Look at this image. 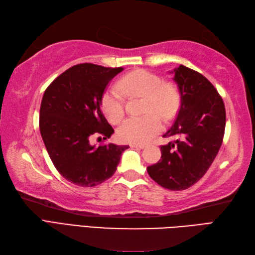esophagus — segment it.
<instances>
[{
	"mask_svg": "<svg viewBox=\"0 0 255 255\" xmlns=\"http://www.w3.org/2000/svg\"><path fill=\"white\" fill-rule=\"evenodd\" d=\"M131 147L133 148H137V149H144L145 145H139V144H131Z\"/></svg>",
	"mask_w": 255,
	"mask_h": 255,
	"instance_id": "1",
	"label": "esophagus"
}]
</instances>
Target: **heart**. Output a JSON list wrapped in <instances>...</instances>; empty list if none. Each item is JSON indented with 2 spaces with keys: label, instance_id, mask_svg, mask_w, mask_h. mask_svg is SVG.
<instances>
[{
  "label": "heart",
  "instance_id": "heart-1",
  "mask_svg": "<svg viewBox=\"0 0 255 255\" xmlns=\"http://www.w3.org/2000/svg\"><path fill=\"white\" fill-rule=\"evenodd\" d=\"M134 97L144 96L143 118H129L118 128V136L122 142L145 144L160 133V119L170 120L177 111L180 95L172 83L162 82L159 75L147 70H136L124 75L117 88H109L101 96L100 107L111 123L122 120L126 113L124 97L121 93Z\"/></svg>",
  "mask_w": 255,
  "mask_h": 255
}]
</instances>
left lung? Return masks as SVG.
Returning <instances> with one entry per match:
<instances>
[{"mask_svg": "<svg viewBox=\"0 0 255 255\" xmlns=\"http://www.w3.org/2000/svg\"><path fill=\"white\" fill-rule=\"evenodd\" d=\"M181 105L165 137L161 159L147 167L149 177L162 188L181 191L195 184L211 167L223 143L226 110L223 98L205 76L184 65L173 70Z\"/></svg>", "mask_w": 255, "mask_h": 255, "instance_id": "8db88e82", "label": "left lung"}]
</instances>
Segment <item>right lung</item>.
Masks as SVG:
<instances>
[{"instance_id":"1","label":"right lung","mask_w":255,"mask_h":255,"mask_svg":"<svg viewBox=\"0 0 255 255\" xmlns=\"http://www.w3.org/2000/svg\"><path fill=\"white\" fill-rule=\"evenodd\" d=\"M122 71L77 64L56 77L43 94L39 128L44 146L56 170L78 186L90 188L111 178L128 148L89 143L93 136L107 139L115 132L101 112L100 99L107 85Z\"/></svg>"}]
</instances>
